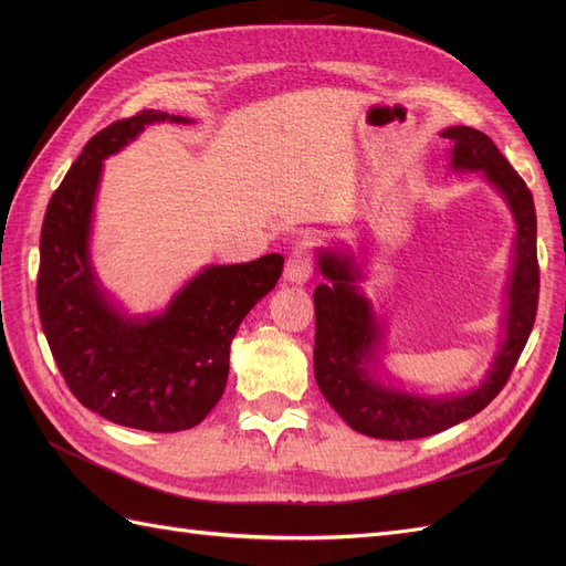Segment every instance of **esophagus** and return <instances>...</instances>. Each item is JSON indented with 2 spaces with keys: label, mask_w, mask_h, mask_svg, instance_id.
Masks as SVG:
<instances>
[{
  "label": "esophagus",
  "mask_w": 566,
  "mask_h": 566,
  "mask_svg": "<svg viewBox=\"0 0 566 566\" xmlns=\"http://www.w3.org/2000/svg\"><path fill=\"white\" fill-rule=\"evenodd\" d=\"M314 274V264H311V255L306 248H296L290 258H286L284 264V282L286 284H296L302 286L311 280Z\"/></svg>",
  "instance_id": "1"
}]
</instances>
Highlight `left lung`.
<instances>
[{"label":"left lung","mask_w":566,"mask_h":566,"mask_svg":"<svg viewBox=\"0 0 566 566\" xmlns=\"http://www.w3.org/2000/svg\"><path fill=\"white\" fill-rule=\"evenodd\" d=\"M452 143L448 165L457 175L476 172L499 191L513 219L511 270L503 290L501 343L484 377L460 394H416L394 384L384 367L387 328L371 298L363 292L365 260L347 245L316 248V347L314 375L321 394L347 426L379 440L436 436L476 416L503 389L533 331L539 270L537 221L531 189L486 134L469 126L440 130Z\"/></svg>","instance_id":"left-lung-1"}]
</instances>
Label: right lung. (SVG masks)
Segmentation results:
<instances>
[{
  "mask_svg": "<svg viewBox=\"0 0 566 566\" xmlns=\"http://www.w3.org/2000/svg\"><path fill=\"white\" fill-rule=\"evenodd\" d=\"M195 124L148 109L99 130L48 203L41 228L39 314L70 391L112 423L177 432L219 403L238 326L282 274L284 258L207 264L165 308L130 314L104 290L92 260V228L104 160L153 124Z\"/></svg>",
  "mask_w": 566,
  "mask_h": 566,
  "instance_id": "add662e5",
  "label": "right lung"
}]
</instances>
